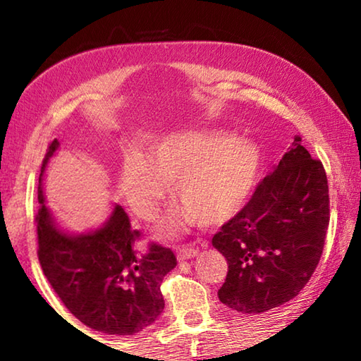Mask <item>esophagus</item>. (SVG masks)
<instances>
[{
  "label": "esophagus",
  "mask_w": 361,
  "mask_h": 361,
  "mask_svg": "<svg viewBox=\"0 0 361 361\" xmlns=\"http://www.w3.org/2000/svg\"><path fill=\"white\" fill-rule=\"evenodd\" d=\"M195 255H199V248H194V246H180L179 251H177V258L179 259L194 258Z\"/></svg>",
  "instance_id": "34e87169"
}]
</instances>
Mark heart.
I'll use <instances>...</instances> for the list:
<instances>
[{
  "label": "heart",
  "instance_id": "b5f03b06",
  "mask_svg": "<svg viewBox=\"0 0 361 361\" xmlns=\"http://www.w3.org/2000/svg\"><path fill=\"white\" fill-rule=\"evenodd\" d=\"M259 151L251 141L219 131L182 133L151 145L146 156L130 152L121 166V192L137 215L151 219L176 182L185 207L169 221L220 224L233 216L253 192Z\"/></svg>",
  "mask_w": 361,
  "mask_h": 361
}]
</instances>
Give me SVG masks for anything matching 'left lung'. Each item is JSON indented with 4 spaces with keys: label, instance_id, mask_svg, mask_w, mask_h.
Wrapping results in <instances>:
<instances>
[{
    "label": "left lung",
    "instance_id": "left-lung-1",
    "mask_svg": "<svg viewBox=\"0 0 361 361\" xmlns=\"http://www.w3.org/2000/svg\"><path fill=\"white\" fill-rule=\"evenodd\" d=\"M330 220L327 174L300 136L212 245L228 263L219 299L259 314L294 299L322 256Z\"/></svg>",
    "mask_w": 361,
    "mask_h": 361
}]
</instances>
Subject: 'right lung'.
Segmentation results:
<instances>
[{"label": "right lung", "instance_id": "right-lung-1", "mask_svg": "<svg viewBox=\"0 0 361 361\" xmlns=\"http://www.w3.org/2000/svg\"><path fill=\"white\" fill-rule=\"evenodd\" d=\"M57 146V140L49 145L41 176ZM37 202V258L62 304L87 327L110 335H133L154 324L164 310L162 279L177 264L174 251L154 241L137 250L142 235L120 205L93 233H62L44 204L41 177Z\"/></svg>", "mask_w": 361, "mask_h": 361}]
</instances>
